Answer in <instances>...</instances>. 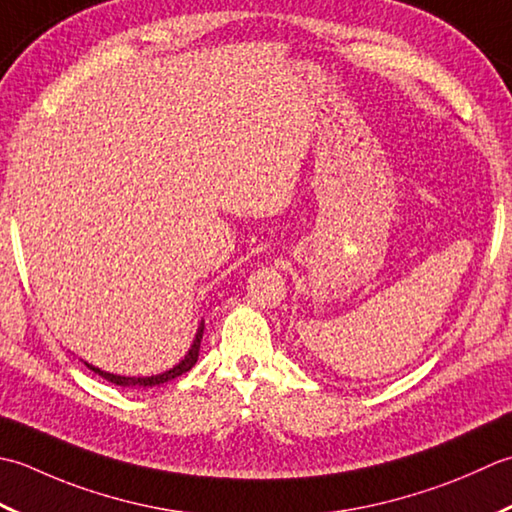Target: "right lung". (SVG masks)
Returning <instances> with one entry per match:
<instances>
[{
	"instance_id": "obj_1",
	"label": "right lung",
	"mask_w": 512,
	"mask_h": 512,
	"mask_svg": "<svg viewBox=\"0 0 512 512\" xmlns=\"http://www.w3.org/2000/svg\"><path fill=\"white\" fill-rule=\"evenodd\" d=\"M203 329H205V322H201L198 325V331L194 336V342L190 351H187V356L176 364V367L163 371V373H156V375H148V378H128V375H117V373H108V371H101L99 367H92V364L86 362V367L90 371L99 373L103 380H108L112 384H119V387H139V389H145V387H156V384H163V382H170L174 378H179V375H183L185 371H190L196 360H198V349H201V340H203Z\"/></svg>"
}]
</instances>
